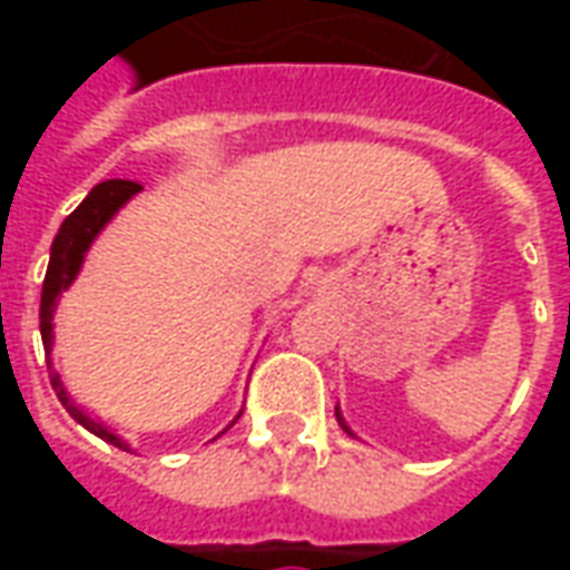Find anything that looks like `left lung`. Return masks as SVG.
Segmentation results:
<instances>
[{
	"label": "left lung",
	"mask_w": 570,
	"mask_h": 570,
	"mask_svg": "<svg viewBox=\"0 0 570 570\" xmlns=\"http://www.w3.org/2000/svg\"><path fill=\"white\" fill-rule=\"evenodd\" d=\"M335 415H338V412H335ZM338 424H342V428L347 430V424H345V421H342V415H338ZM347 433H351V430H347Z\"/></svg>",
	"instance_id": "1"
}]
</instances>
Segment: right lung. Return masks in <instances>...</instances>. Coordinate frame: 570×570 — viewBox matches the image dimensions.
I'll return each mask as SVG.
<instances>
[{"label":"right lung","mask_w":570,"mask_h":570,"mask_svg":"<svg viewBox=\"0 0 570 570\" xmlns=\"http://www.w3.org/2000/svg\"><path fill=\"white\" fill-rule=\"evenodd\" d=\"M140 183H134V179H106L100 186L91 188V195L81 200L76 210L69 213L63 225H60V232H57L55 244H51V262H48V272H45V284H42V305H39V330H42V345L51 351V317H55V305L57 296L67 289L72 281H76V274L81 268V259H85V253L91 247V240L97 237V232L104 228L109 219H112V213L130 198V195H137L140 191ZM51 387H55L57 400L63 403L72 419L79 421L81 428L91 430L94 436H100V440L112 442L116 449H125L128 452V442L118 440L112 430H106L100 421L88 419L85 412H81L69 394L63 391V382H60V375L51 372Z\"/></svg>","instance_id":"obj_1"}]
</instances>
